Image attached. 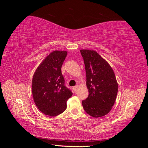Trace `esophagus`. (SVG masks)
I'll use <instances>...</instances> for the list:
<instances>
[{"instance_id": "obj_1", "label": "esophagus", "mask_w": 148, "mask_h": 148, "mask_svg": "<svg viewBox=\"0 0 148 148\" xmlns=\"http://www.w3.org/2000/svg\"><path fill=\"white\" fill-rule=\"evenodd\" d=\"M78 85H77V86H74L73 87V89H74V91L76 92L77 91V89H78Z\"/></svg>"}]
</instances>
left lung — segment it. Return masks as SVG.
Instances as JSON below:
<instances>
[{
    "instance_id": "8db88e82",
    "label": "left lung",
    "mask_w": 148,
    "mask_h": 148,
    "mask_svg": "<svg viewBox=\"0 0 148 148\" xmlns=\"http://www.w3.org/2000/svg\"><path fill=\"white\" fill-rule=\"evenodd\" d=\"M89 96L82 101L84 110L97 118L106 115L112 109L118 92V83L110 65L97 52L83 49Z\"/></svg>"
}]
</instances>
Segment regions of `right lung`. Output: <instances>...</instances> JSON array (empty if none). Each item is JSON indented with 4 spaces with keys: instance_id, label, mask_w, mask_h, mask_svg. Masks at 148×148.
<instances>
[{
    "instance_id": "add662e5",
    "label": "right lung",
    "mask_w": 148,
    "mask_h": 148,
    "mask_svg": "<svg viewBox=\"0 0 148 148\" xmlns=\"http://www.w3.org/2000/svg\"><path fill=\"white\" fill-rule=\"evenodd\" d=\"M66 55V51H53L39 65L33 77L35 104L42 113L51 117L64 112L67 100L73 95L65 86L61 71Z\"/></svg>"
}]
</instances>
